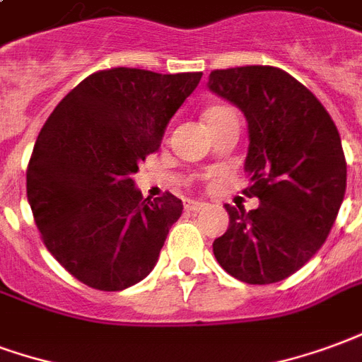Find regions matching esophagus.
Listing matches in <instances>:
<instances>
[{
	"instance_id": "obj_1",
	"label": "esophagus",
	"mask_w": 362,
	"mask_h": 362,
	"mask_svg": "<svg viewBox=\"0 0 362 362\" xmlns=\"http://www.w3.org/2000/svg\"><path fill=\"white\" fill-rule=\"evenodd\" d=\"M204 208H206V202H202V200H185V210L187 212H200Z\"/></svg>"
}]
</instances>
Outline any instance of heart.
I'll list each match as a JSON object with an SVG mask.
<instances>
[{
    "label": "heart",
    "instance_id": "b5f03b06",
    "mask_svg": "<svg viewBox=\"0 0 362 362\" xmlns=\"http://www.w3.org/2000/svg\"><path fill=\"white\" fill-rule=\"evenodd\" d=\"M221 110H226V107H210V110H208V112H206V119H208V117H212L214 113L221 112Z\"/></svg>",
    "mask_w": 362,
    "mask_h": 362
}]
</instances>
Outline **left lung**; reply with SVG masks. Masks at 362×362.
<instances>
[{
  "label": "left lung",
  "mask_w": 362,
  "mask_h": 362,
  "mask_svg": "<svg viewBox=\"0 0 362 362\" xmlns=\"http://www.w3.org/2000/svg\"><path fill=\"white\" fill-rule=\"evenodd\" d=\"M208 88L241 107L249 123L245 197L260 206H229V228L214 257L233 278L266 286L289 278L320 249L347 185L341 139L305 84L270 65L210 73Z\"/></svg>",
  "instance_id": "1"
}]
</instances>
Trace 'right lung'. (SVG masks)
I'll use <instances>...</instances> for the list:
<instances>
[{
  "instance_id": "add662e5",
  "label": "right lung",
  "mask_w": 362,
  "mask_h": 362,
  "mask_svg": "<svg viewBox=\"0 0 362 362\" xmlns=\"http://www.w3.org/2000/svg\"><path fill=\"white\" fill-rule=\"evenodd\" d=\"M202 73L133 67L92 73L42 127L26 168V197L52 257L84 286L121 291L148 276L183 202L142 199L133 173Z\"/></svg>"
}]
</instances>
